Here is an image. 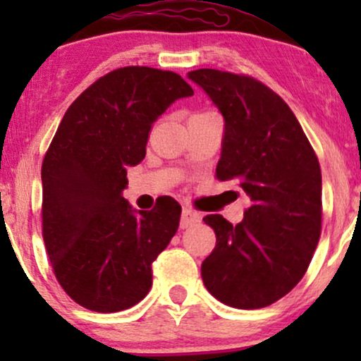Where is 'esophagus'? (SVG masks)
Masks as SVG:
<instances>
[{
	"label": "esophagus",
	"mask_w": 361,
	"mask_h": 361,
	"mask_svg": "<svg viewBox=\"0 0 361 361\" xmlns=\"http://www.w3.org/2000/svg\"><path fill=\"white\" fill-rule=\"evenodd\" d=\"M200 214H197L195 210L190 209V207H185L183 212H181V221H180V226L181 229H186V227H192L195 224L200 222Z\"/></svg>",
	"instance_id": "34e87169"
}]
</instances>
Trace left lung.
Returning <instances> with one entry per match:
<instances>
[{"mask_svg":"<svg viewBox=\"0 0 361 361\" xmlns=\"http://www.w3.org/2000/svg\"><path fill=\"white\" fill-rule=\"evenodd\" d=\"M226 120L215 176L250 197L243 222L207 215L215 247L202 263L207 290L235 309H261L295 287L321 238L319 159L293 111L267 85L217 69L188 73Z\"/></svg>","mask_w":361,"mask_h":361,"instance_id":"obj_1","label":"left lung"}]
</instances>
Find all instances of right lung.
<instances>
[{"label":"right lung","instance_id":"1","mask_svg":"<svg viewBox=\"0 0 361 361\" xmlns=\"http://www.w3.org/2000/svg\"><path fill=\"white\" fill-rule=\"evenodd\" d=\"M192 94L180 74L127 66L94 81L62 117L42 163V235L57 281L85 309L118 312L147 295L181 207L168 197L135 214L122 190L152 123Z\"/></svg>","mask_w":361,"mask_h":361}]
</instances>
